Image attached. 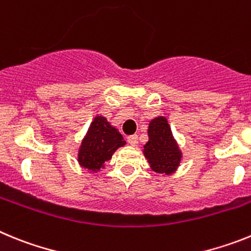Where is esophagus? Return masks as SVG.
Instances as JSON below:
<instances>
[{
	"mask_svg": "<svg viewBox=\"0 0 251 251\" xmlns=\"http://www.w3.org/2000/svg\"><path fill=\"white\" fill-rule=\"evenodd\" d=\"M128 143H129L130 146H133V147H136L137 145H138V136H136V134H134V136H129L128 137Z\"/></svg>",
	"mask_w": 251,
	"mask_h": 251,
	"instance_id": "34e87169",
	"label": "esophagus"
}]
</instances>
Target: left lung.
I'll return each instance as SVG.
<instances>
[{"label":"left lung","mask_w":251,"mask_h":251,"mask_svg":"<svg viewBox=\"0 0 251 251\" xmlns=\"http://www.w3.org/2000/svg\"><path fill=\"white\" fill-rule=\"evenodd\" d=\"M143 154L154 172L168 176L178 168L182 152L165 117L159 115L150 122L148 142L145 145Z\"/></svg>","instance_id":"left-lung-1"}]
</instances>
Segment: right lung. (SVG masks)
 <instances>
[{"instance_id": "right-lung-1", "label": "right lung", "mask_w": 251, "mask_h": 251, "mask_svg": "<svg viewBox=\"0 0 251 251\" xmlns=\"http://www.w3.org/2000/svg\"><path fill=\"white\" fill-rule=\"evenodd\" d=\"M126 141L119 130L113 127L103 115H97L90 123L77 153V162L90 172H98L113 153L123 147Z\"/></svg>"}]
</instances>
